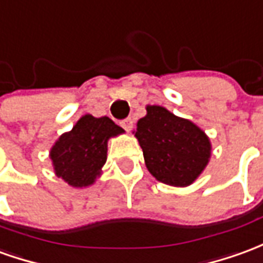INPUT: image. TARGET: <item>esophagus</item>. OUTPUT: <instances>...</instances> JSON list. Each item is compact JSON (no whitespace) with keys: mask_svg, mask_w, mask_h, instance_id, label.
I'll list each match as a JSON object with an SVG mask.
<instances>
[{"mask_svg":"<svg viewBox=\"0 0 263 263\" xmlns=\"http://www.w3.org/2000/svg\"><path fill=\"white\" fill-rule=\"evenodd\" d=\"M121 125L122 128L125 129V131H131L132 128H134V119L132 118H125L121 121Z\"/></svg>","mask_w":263,"mask_h":263,"instance_id":"1","label":"esophagus"}]
</instances>
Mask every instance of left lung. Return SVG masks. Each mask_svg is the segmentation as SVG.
Masks as SVG:
<instances>
[{
	"instance_id": "obj_1",
	"label": "left lung",
	"mask_w": 263,
	"mask_h": 263,
	"mask_svg": "<svg viewBox=\"0 0 263 263\" xmlns=\"http://www.w3.org/2000/svg\"><path fill=\"white\" fill-rule=\"evenodd\" d=\"M145 165L158 181L172 186H188L205 170L211 142L195 124L178 118L162 106H146L137 124Z\"/></svg>"
}]
</instances>
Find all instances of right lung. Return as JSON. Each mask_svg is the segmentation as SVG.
Instances as JSON below:
<instances>
[{
	"mask_svg": "<svg viewBox=\"0 0 263 263\" xmlns=\"http://www.w3.org/2000/svg\"><path fill=\"white\" fill-rule=\"evenodd\" d=\"M124 129L108 117L84 115L69 132L62 134L49 157L57 176L75 188L88 186L101 174L106 161L108 139Z\"/></svg>",
	"mask_w": 263,
	"mask_h": 263,
	"instance_id": "1",
	"label": "right lung"
}]
</instances>
